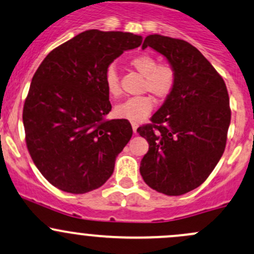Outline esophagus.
I'll return each instance as SVG.
<instances>
[{
    "label": "esophagus",
    "mask_w": 254,
    "mask_h": 254,
    "mask_svg": "<svg viewBox=\"0 0 254 254\" xmlns=\"http://www.w3.org/2000/svg\"><path fill=\"white\" fill-rule=\"evenodd\" d=\"M131 125H132V131H134V134H136V131H137V123L131 122Z\"/></svg>",
    "instance_id": "34e87169"
}]
</instances>
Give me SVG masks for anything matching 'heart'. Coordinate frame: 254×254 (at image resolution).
Here are the masks:
<instances>
[{"instance_id":"b5f03b06","label":"heart","mask_w":254,"mask_h":254,"mask_svg":"<svg viewBox=\"0 0 254 254\" xmlns=\"http://www.w3.org/2000/svg\"><path fill=\"white\" fill-rule=\"evenodd\" d=\"M130 64L145 76L142 89L149 91L154 97L164 100L174 90L176 84V73L174 68L168 64H158L157 60L149 55L136 56L130 61ZM105 86L107 91L113 97L122 93L119 74L113 65L108 66L105 74ZM153 109V98L148 95L136 96L123 101L114 108L117 117L131 122H141Z\"/></svg>"}]
</instances>
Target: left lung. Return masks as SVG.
Listing matches in <instances>:
<instances>
[{
    "label": "left lung",
    "mask_w": 254,
    "mask_h": 254,
    "mask_svg": "<svg viewBox=\"0 0 254 254\" xmlns=\"http://www.w3.org/2000/svg\"><path fill=\"white\" fill-rule=\"evenodd\" d=\"M152 47L174 68L176 84L163 106L137 132L149 148L140 173L151 189L180 196L198 188L225 149L231 109L226 85L194 46L180 39L149 35Z\"/></svg>",
    "instance_id": "8db88e82"
}]
</instances>
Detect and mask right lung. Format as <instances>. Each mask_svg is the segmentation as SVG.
Listing matches in <instances>:
<instances>
[{
	"label": "right lung",
	"instance_id": "add662e5",
	"mask_svg": "<svg viewBox=\"0 0 254 254\" xmlns=\"http://www.w3.org/2000/svg\"><path fill=\"white\" fill-rule=\"evenodd\" d=\"M142 36L86 30L46 56L31 80L23 108L31 159L50 184L70 193L101 188L132 136L127 119L111 112L105 74Z\"/></svg>",
	"mask_w": 254,
	"mask_h": 254
}]
</instances>
